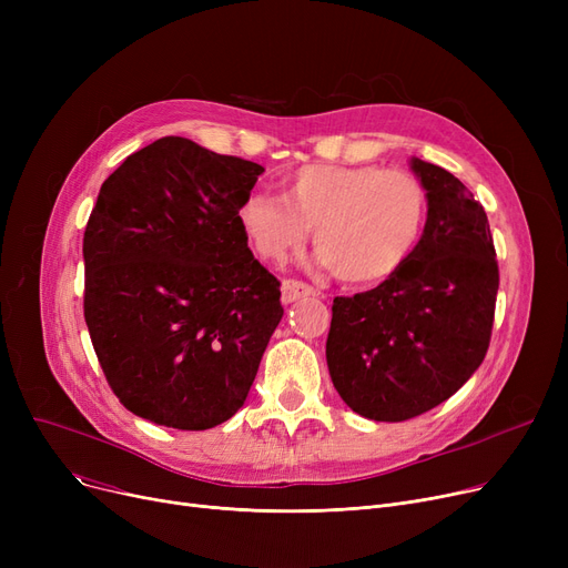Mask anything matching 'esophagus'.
I'll return each instance as SVG.
<instances>
[{
  "mask_svg": "<svg viewBox=\"0 0 568 568\" xmlns=\"http://www.w3.org/2000/svg\"><path fill=\"white\" fill-rule=\"evenodd\" d=\"M315 294H317V290L311 287L308 283H304V281L287 278L281 285V300H283V304H292L296 300H306V296H315Z\"/></svg>",
  "mask_w": 568,
  "mask_h": 568,
  "instance_id": "34e87169",
  "label": "esophagus"
}]
</instances>
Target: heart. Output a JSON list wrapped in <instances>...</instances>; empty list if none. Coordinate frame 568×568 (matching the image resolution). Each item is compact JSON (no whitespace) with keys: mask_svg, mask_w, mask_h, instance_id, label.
<instances>
[{"mask_svg":"<svg viewBox=\"0 0 568 568\" xmlns=\"http://www.w3.org/2000/svg\"><path fill=\"white\" fill-rule=\"evenodd\" d=\"M236 221L266 262L300 251L315 227V248L345 283L396 276L419 248L428 223L424 184L405 170L311 163L283 182V197L248 193Z\"/></svg>","mask_w":568,"mask_h":568,"instance_id":"obj_1","label":"heart"}]
</instances>
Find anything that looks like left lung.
<instances>
[{
    "instance_id": "1",
    "label": "left lung",
    "mask_w": 568,
    "mask_h": 568,
    "mask_svg": "<svg viewBox=\"0 0 568 568\" xmlns=\"http://www.w3.org/2000/svg\"><path fill=\"white\" fill-rule=\"evenodd\" d=\"M428 195L419 248L392 278L336 296L326 364L341 398L373 422H407L481 366L499 268L484 206L458 176L412 159Z\"/></svg>"
}]
</instances>
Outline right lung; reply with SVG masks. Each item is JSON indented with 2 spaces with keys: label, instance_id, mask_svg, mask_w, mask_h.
Here are the masks:
<instances>
[{
  "label": "right lung",
  "instance_id": "right-lung-1",
  "mask_svg": "<svg viewBox=\"0 0 568 568\" xmlns=\"http://www.w3.org/2000/svg\"><path fill=\"white\" fill-rule=\"evenodd\" d=\"M262 165L168 135L131 154L87 221L84 322L110 389L135 416L214 428L244 405L283 317L236 209Z\"/></svg>",
  "mask_w": 568,
  "mask_h": 568
}]
</instances>
